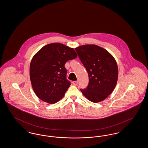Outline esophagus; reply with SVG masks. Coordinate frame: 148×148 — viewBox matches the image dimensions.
<instances>
[{
    "instance_id": "1",
    "label": "esophagus",
    "mask_w": 148,
    "mask_h": 148,
    "mask_svg": "<svg viewBox=\"0 0 148 148\" xmlns=\"http://www.w3.org/2000/svg\"><path fill=\"white\" fill-rule=\"evenodd\" d=\"M72 83H73V85H77V81H73Z\"/></svg>"
}]
</instances>
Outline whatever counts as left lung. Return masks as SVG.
<instances>
[{
	"mask_svg": "<svg viewBox=\"0 0 148 148\" xmlns=\"http://www.w3.org/2000/svg\"><path fill=\"white\" fill-rule=\"evenodd\" d=\"M75 49L89 76L88 86L80 91L93 103L104 100L117 83L118 68L115 59L107 50L96 45H84Z\"/></svg>",
	"mask_w": 148,
	"mask_h": 148,
	"instance_id": "left-lung-1",
	"label": "left lung"
}]
</instances>
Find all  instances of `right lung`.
I'll return each mask as SVG.
<instances>
[{"mask_svg":"<svg viewBox=\"0 0 148 148\" xmlns=\"http://www.w3.org/2000/svg\"><path fill=\"white\" fill-rule=\"evenodd\" d=\"M77 57L73 48L57 42L43 47L35 54L29 73L33 89L39 98L50 104L62 99L71 85L64 65Z\"/></svg>","mask_w":148,"mask_h":148,"instance_id":"obj_1","label":"right lung"}]
</instances>
